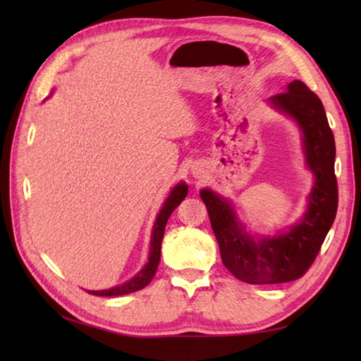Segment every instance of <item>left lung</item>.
Returning <instances> with one entry per match:
<instances>
[{
  "instance_id": "obj_1",
  "label": "left lung",
  "mask_w": 361,
  "mask_h": 361,
  "mask_svg": "<svg viewBox=\"0 0 361 361\" xmlns=\"http://www.w3.org/2000/svg\"><path fill=\"white\" fill-rule=\"evenodd\" d=\"M286 90L271 96L268 104L296 122L305 166L313 173L301 220L274 235H252L245 229L229 198L208 188L200 190L221 262L237 279L248 283H282L301 278L315 260L338 206L335 140L323 102L301 80L290 82Z\"/></svg>"
}]
</instances>
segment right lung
<instances>
[{
	"instance_id": "1",
	"label": "right lung",
	"mask_w": 361,
	"mask_h": 361,
	"mask_svg": "<svg viewBox=\"0 0 361 361\" xmlns=\"http://www.w3.org/2000/svg\"><path fill=\"white\" fill-rule=\"evenodd\" d=\"M188 185L186 183L180 181L178 185H175L173 189L171 190V194L166 198V202L161 208L159 214L157 216V221L153 224L152 229V239H150V251H149V259L147 264H145L140 271H137L132 279H128L127 282L121 283V286H116L109 290H87L90 295L94 296H121V295H128L133 293V291H137L144 288L145 286H149L150 281L155 276L158 265H159V259H161V242H163L164 237V229L166 224L173 209L178 206L183 200H185L188 195Z\"/></svg>"
}]
</instances>
